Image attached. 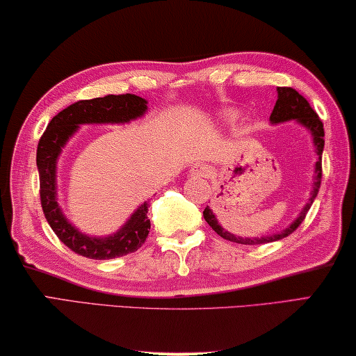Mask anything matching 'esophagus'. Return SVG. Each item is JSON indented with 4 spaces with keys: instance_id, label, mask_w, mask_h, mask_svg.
<instances>
[{
    "instance_id": "34e87169",
    "label": "esophagus",
    "mask_w": 356,
    "mask_h": 356,
    "mask_svg": "<svg viewBox=\"0 0 356 356\" xmlns=\"http://www.w3.org/2000/svg\"><path fill=\"white\" fill-rule=\"evenodd\" d=\"M191 175L192 177H203L208 178L211 175V167L207 164H194L191 167Z\"/></svg>"
}]
</instances>
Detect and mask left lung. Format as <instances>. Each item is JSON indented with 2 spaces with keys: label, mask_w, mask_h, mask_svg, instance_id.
Here are the masks:
<instances>
[{
  "label": "left lung",
  "mask_w": 356,
  "mask_h": 356,
  "mask_svg": "<svg viewBox=\"0 0 356 356\" xmlns=\"http://www.w3.org/2000/svg\"><path fill=\"white\" fill-rule=\"evenodd\" d=\"M271 123H284V121H289V120H298L301 124H305L307 129L312 132V137H314V145H316V151H317V156L318 159L316 162V184H314V191L311 194V199L307 202V205L305 207V209L300 213V218L295 220V222L289 227V229H285L284 232L277 233V235H271V236H265V238H240V236H235L232 235V233L225 232L222 227L218 224V219L214 216L211 209L208 207L205 208V211H203V218H205L207 222L209 224V227L218 233L219 236H222L224 240L227 241H233V243H238V244H265V243H271V241H277V240H282V238L292 235V233L298 229L301 225L302 220H305L307 211H309V208L312 205L314 199H316L317 194H318V188H320V183H322V153H323V145H325V131H323V123L322 120L318 118V115L314 112V108L311 107V104L306 101L305 97H302L298 91L290 88V86H279L277 88V101H276V106L273 108V113L270 116Z\"/></svg>",
  "instance_id": "8db88e82"
}]
</instances>
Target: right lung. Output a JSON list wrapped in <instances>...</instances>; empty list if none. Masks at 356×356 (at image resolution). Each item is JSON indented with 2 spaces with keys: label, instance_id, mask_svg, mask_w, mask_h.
<instances>
[{
  "label": "right lung",
  "instance_id": "right-lung-1",
  "mask_svg": "<svg viewBox=\"0 0 356 356\" xmlns=\"http://www.w3.org/2000/svg\"><path fill=\"white\" fill-rule=\"evenodd\" d=\"M147 110V101L134 95H107L104 97L77 101L55 115L38 143L39 194L47 222L60 241L75 254L95 260L123 257L136 252L147 241L151 222L148 205L143 203L126 225L113 236L90 238L67 222L56 202V159L67 138L83 123H127Z\"/></svg>",
  "mask_w": 356,
  "mask_h": 356
}]
</instances>
